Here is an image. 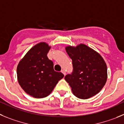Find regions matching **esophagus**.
I'll list each match as a JSON object with an SVG mask.
<instances>
[{
	"instance_id": "34e87169",
	"label": "esophagus",
	"mask_w": 124,
	"mask_h": 124,
	"mask_svg": "<svg viewBox=\"0 0 124 124\" xmlns=\"http://www.w3.org/2000/svg\"><path fill=\"white\" fill-rule=\"evenodd\" d=\"M61 72H62V73H63L64 75H66V72H65V70H62V71H61Z\"/></svg>"
}]
</instances>
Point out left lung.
<instances>
[{"mask_svg": "<svg viewBox=\"0 0 124 124\" xmlns=\"http://www.w3.org/2000/svg\"><path fill=\"white\" fill-rule=\"evenodd\" d=\"M72 60L73 72L65 80L73 94L80 99H88L100 92L106 83L108 69L105 61L98 52L84 44L65 47Z\"/></svg>", "mask_w": 124, "mask_h": 124, "instance_id": "1", "label": "left lung"}]
</instances>
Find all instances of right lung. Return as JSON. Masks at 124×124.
<instances>
[{"label":"right lung","instance_id":"right-lung-1","mask_svg":"<svg viewBox=\"0 0 124 124\" xmlns=\"http://www.w3.org/2000/svg\"><path fill=\"white\" fill-rule=\"evenodd\" d=\"M51 46L41 42L32 47L16 68L19 85L29 95L43 98L49 95L58 81L64 77L54 70L53 62L47 56Z\"/></svg>","mask_w":124,"mask_h":124}]
</instances>
